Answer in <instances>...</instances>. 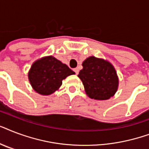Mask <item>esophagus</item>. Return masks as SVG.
Listing matches in <instances>:
<instances>
[{
    "instance_id": "34e87169",
    "label": "esophagus",
    "mask_w": 149,
    "mask_h": 149,
    "mask_svg": "<svg viewBox=\"0 0 149 149\" xmlns=\"http://www.w3.org/2000/svg\"><path fill=\"white\" fill-rule=\"evenodd\" d=\"M73 71L76 72V74H77V75L79 73V69H78V68H75L74 70H73Z\"/></svg>"
}]
</instances>
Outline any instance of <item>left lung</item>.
<instances>
[{
    "label": "left lung",
    "mask_w": 149,
    "mask_h": 149,
    "mask_svg": "<svg viewBox=\"0 0 149 149\" xmlns=\"http://www.w3.org/2000/svg\"><path fill=\"white\" fill-rule=\"evenodd\" d=\"M78 77L84 84L86 95L91 99L105 100L118 91L119 79L115 68L104 58L90 56L82 63Z\"/></svg>",
    "instance_id": "1"
}]
</instances>
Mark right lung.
Here are the masks:
<instances>
[{"label": "right lung", "instance_id": "1", "mask_svg": "<svg viewBox=\"0 0 149 149\" xmlns=\"http://www.w3.org/2000/svg\"><path fill=\"white\" fill-rule=\"evenodd\" d=\"M75 74L67 65L54 56H44L35 61L29 71V80L33 90L41 95H50L58 91L63 80Z\"/></svg>", "mask_w": 149, "mask_h": 149}]
</instances>
